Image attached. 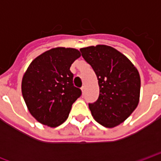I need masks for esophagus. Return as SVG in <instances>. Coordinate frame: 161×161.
<instances>
[{
  "mask_svg": "<svg viewBox=\"0 0 161 161\" xmlns=\"http://www.w3.org/2000/svg\"><path fill=\"white\" fill-rule=\"evenodd\" d=\"M81 91L83 93H84V91H85V86H83V87L81 88Z\"/></svg>",
  "mask_w": 161,
  "mask_h": 161,
  "instance_id": "esophagus-1",
  "label": "esophagus"
}]
</instances>
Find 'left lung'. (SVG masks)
<instances>
[{
	"label": "left lung",
	"mask_w": 161,
	"mask_h": 161,
	"mask_svg": "<svg viewBox=\"0 0 161 161\" xmlns=\"http://www.w3.org/2000/svg\"><path fill=\"white\" fill-rule=\"evenodd\" d=\"M84 60L97 75L99 97L89 103L93 118L106 128L121 124L138 106L141 77L127 57L105 45L81 48Z\"/></svg>",
	"instance_id": "left-lung-1"
}]
</instances>
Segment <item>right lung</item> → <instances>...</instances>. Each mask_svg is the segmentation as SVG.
Here are the masks:
<instances>
[{"label":"right lung","mask_w":161,"mask_h":161,"mask_svg":"<svg viewBox=\"0 0 161 161\" xmlns=\"http://www.w3.org/2000/svg\"><path fill=\"white\" fill-rule=\"evenodd\" d=\"M81 56L75 48L56 47L35 58L24 73L21 91L30 114L41 124L56 128L66 121L82 95L73 85L70 67Z\"/></svg>","instance_id":"obj_1"}]
</instances>
